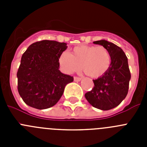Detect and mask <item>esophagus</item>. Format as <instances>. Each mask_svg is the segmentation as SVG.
Wrapping results in <instances>:
<instances>
[{
  "mask_svg": "<svg viewBox=\"0 0 147 147\" xmlns=\"http://www.w3.org/2000/svg\"><path fill=\"white\" fill-rule=\"evenodd\" d=\"M74 82H80V81H81L82 79L80 77H77V76H74Z\"/></svg>",
  "mask_w": 147,
  "mask_h": 147,
  "instance_id": "esophagus-1",
  "label": "esophagus"
}]
</instances>
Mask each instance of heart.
Wrapping results in <instances>:
<instances>
[{
	"label": "heart",
	"instance_id": "b5f03b06",
	"mask_svg": "<svg viewBox=\"0 0 147 147\" xmlns=\"http://www.w3.org/2000/svg\"><path fill=\"white\" fill-rule=\"evenodd\" d=\"M62 69L68 74L82 69L92 78L103 76L110 67L111 57L104 46L80 45L72 49L71 53L62 52L59 57Z\"/></svg>",
	"mask_w": 147,
	"mask_h": 147
}]
</instances>
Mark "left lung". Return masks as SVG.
I'll list each match as a JSON object with an SVG mask.
<instances>
[{
  "label": "left lung",
  "mask_w": 147,
  "mask_h": 147,
  "mask_svg": "<svg viewBox=\"0 0 147 147\" xmlns=\"http://www.w3.org/2000/svg\"><path fill=\"white\" fill-rule=\"evenodd\" d=\"M108 50L111 57V64L103 76L93 80L94 87L85 93V96L93 107L102 110H109L125 98L128 93L131 78L128 59L121 49L107 40L93 42Z\"/></svg>",
  "instance_id": "obj_1"
}]
</instances>
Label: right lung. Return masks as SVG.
I'll use <instances>...</instances> for the list:
<instances>
[{
  "mask_svg": "<svg viewBox=\"0 0 147 147\" xmlns=\"http://www.w3.org/2000/svg\"><path fill=\"white\" fill-rule=\"evenodd\" d=\"M65 42L42 40L30 45L23 53L17 73L18 90L27 105L39 110L53 107L63 94L73 76L59 70V57Z\"/></svg>",
  "mask_w": 147,
  "mask_h": 147,
  "instance_id": "add662e5",
  "label": "right lung"
}]
</instances>
